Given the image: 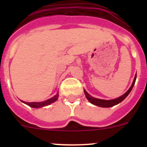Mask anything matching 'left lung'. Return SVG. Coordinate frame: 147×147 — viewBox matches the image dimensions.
<instances>
[{
    "label": "left lung",
    "instance_id": "8db88e82",
    "mask_svg": "<svg viewBox=\"0 0 147 147\" xmlns=\"http://www.w3.org/2000/svg\"><path fill=\"white\" fill-rule=\"evenodd\" d=\"M136 76L137 75L136 74L134 78V80L132 82V84L131 85L130 88H129V90L126 92L124 94H123L122 96H121L119 98H114V99H111V100H105V99H100V98H94L92 96L89 94L88 92L84 89V93L85 94V96H86L87 99L90 102L91 104L94 105H96V106H98V107H113L114 105H116L118 104L121 103V102L126 98V97L129 95V93H130L131 90H132V88L135 85V82H136Z\"/></svg>",
    "mask_w": 147,
    "mask_h": 147
}]
</instances>
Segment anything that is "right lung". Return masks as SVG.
<instances>
[{
    "mask_svg": "<svg viewBox=\"0 0 147 147\" xmlns=\"http://www.w3.org/2000/svg\"><path fill=\"white\" fill-rule=\"evenodd\" d=\"M59 98V93L57 92V93L53 96L52 98H49L48 100H45V101H43V102H25L22 101L24 104L28 105L29 107H33V108H40V107H45V106H48V105H51V104L54 103V102H56L57 100Z\"/></svg>",
    "mask_w": 147,
    "mask_h": 147,
    "instance_id": "add662e5",
    "label": "right lung"
}]
</instances>
